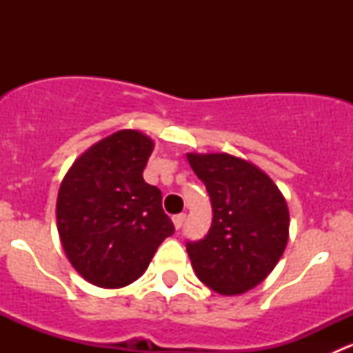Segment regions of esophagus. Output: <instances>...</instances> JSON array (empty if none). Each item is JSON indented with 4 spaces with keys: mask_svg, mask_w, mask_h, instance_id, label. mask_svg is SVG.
<instances>
[{
    "mask_svg": "<svg viewBox=\"0 0 353 353\" xmlns=\"http://www.w3.org/2000/svg\"><path fill=\"white\" fill-rule=\"evenodd\" d=\"M184 220H186V215H184V213H179V215H174V216H172V222H174V227H176V229H177V230H179V229H181V227H183Z\"/></svg>",
    "mask_w": 353,
    "mask_h": 353,
    "instance_id": "34e87169",
    "label": "esophagus"
}]
</instances>
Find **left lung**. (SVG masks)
I'll use <instances>...</instances> for the list:
<instances>
[{
  "instance_id": "obj_1",
  "label": "left lung",
  "mask_w": 353,
  "mask_h": 353,
  "mask_svg": "<svg viewBox=\"0 0 353 353\" xmlns=\"http://www.w3.org/2000/svg\"><path fill=\"white\" fill-rule=\"evenodd\" d=\"M188 162L212 199L205 239L188 243L194 273L220 295H239L263 282L288 243L285 196L256 163L230 154L190 152Z\"/></svg>"
}]
</instances>
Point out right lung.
Instances as JSON below:
<instances>
[{"mask_svg": "<svg viewBox=\"0 0 353 353\" xmlns=\"http://www.w3.org/2000/svg\"><path fill=\"white\" fill-rule=\"evenodd\" d=\"M154 148L141 131H116L85 150L63 177L56 199L59 241L71 266L92 285L133 283L174 234L162 193L143 181Z\"/></svg>", "mask_w": 353, "mask_h": 353, "instance_id": "right-lung-1", "label": "right lung"}]
</instances>
